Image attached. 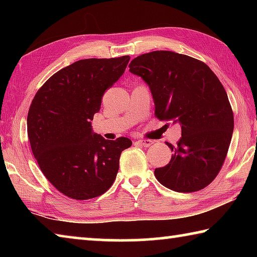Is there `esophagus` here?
I'll list each match as a JSON object with an SVG mask.
<instances>
[{"mask_svg":"<svg viewBox=\"0 0 257 257\" xmlns=\"http://www.w3.org/2000/svg\"><path fill=\"white\" fill-rule=\"evenodd\" d=\"M136 143L138 145L144 146V147H150L152 144H153V142L149 141V139H139V141H137Z\"/></svg>","mask_w":257,"mask_h":257,"instance_id":"obj_1","label":"esophagus"}]
</instances>
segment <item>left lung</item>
Segmentation results:
<instances>
[{
  "label": "left lung",
  "mask_w": 257,
  "mask_h": 257,
  "mask_svg": "<svg viewBox=\"0 0 257 257\" xmlns=\"http://www.w3.org/2000/svg\"><path fill=\"white\" fill-rule=\"evenodd\" d=\"M129 71L150 87L160 120L181 125L177 146L156 179L178 193H193L210 185L227 156L233 132V113L222 84L202 61L171 51L135 58Z\"/></svg>",
  "instance_id": "8db88e82"
}]
</instances>
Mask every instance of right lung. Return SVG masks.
I'll list each match as a JSON object with an SVG mask.
<instances>
[{"label": "right lung", "instance_id": "obj_1", "mask_svg": "<svg viewBox=\"0 0 257 257\" xmlns=\"http://www.w3.org/2000/svg\"><path fill=\"white\" fill-rule=\"evenodd\" d=\"M129 55L76 61L35 95L27 116L33 154L52 185L73 199L97 197L112 186L129 138L108 141L92 120L107 88L123 75Z\"/></svg>", "mask_w": 257, "mask_h": 257}]
</instances>
